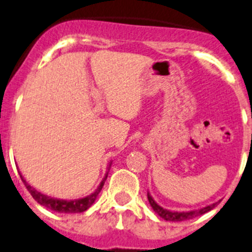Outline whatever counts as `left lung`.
Returning <instances> with one entry per match:
<instances>
[{
    "mask_svg": "<svg viewBox=\"0 0 252 252\" xmlns=\"http://www.w3.org/2000/svg\"><path fill=\"white\" fill-rule=\"evenodd\" d=\"M148 200H149L150 206L153 208V210L155 211V214H158L160 218H163L166 221H184V220H190V219H194L199 215H203V214L208 213V211L213 210L218 203L210 204V205H206L201 209H197V210H190V211H171L168 209L161 208L159 204H157V201L153 199L152 195L148 191Z\"/></svg>",
    "mask_w": 252,
    "mask_h": 252,
    "instance_id": "left-lung-1",
    "label": "left lung"
}]
</instances>
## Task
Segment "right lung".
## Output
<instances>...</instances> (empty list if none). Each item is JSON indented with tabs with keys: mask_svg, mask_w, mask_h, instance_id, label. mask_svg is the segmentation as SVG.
<instances>
[{
	"mask_svg": "<svg viewBox=\"0 0 252 252\" xmlns=\"http://www.w3.org/2000/svg\"><path fill=\"white\" fill-rule=\"evenodd\" d=\"M110 164L112 163H109L108 170H109L110 168ZM20 176H21V179H22L23 184H25V187L27 188V190L30 191V194L33 196V199L39 204V205L44 206V208L49 209V210L56 211V213L76 214V213H83V211H86L87 209L91 208L92 204L95 201L98 194H99L100 190H102L103 185H104V182L107 180L108 173L105 174V176L103 178L102 182H100L99 187L95 189V191L92 192V194L88 195V196L81 197V199H74V200H63V199H56V197H51L48 196V195L42 194V192L37 191L34 188L31 187V185L26 182V179L23 178L21 173H20Z\"/></svg>",
	"mask_w": 252,
	"mask_h": 252,
	"instance_id": "right-lung-1",
	"label": "right lung"
}]
</instances>
